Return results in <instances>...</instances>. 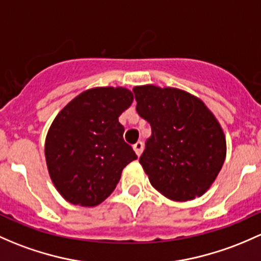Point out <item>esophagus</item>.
Listing matches in <instances>:
<instances>
[{
    "label": "esophagus",
    "instance_id": "34e87169",
    "mask_svg": "<svg viewBox=\"0 0 261 261\" xmlns=\"http://www.w3.org/2000/svg\"><path fill=\"white\" fill-rule=\"evenodd\" d=\"M133 147H134V151L136 152V155L140 156L142 153V150H144V144H142L141 141H138Z\"/></svg>",
    "mask_w": 261,
    "mask_h": 261
}]
</instances>
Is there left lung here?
<instances>
[{
	"label": "left lung",
	"instance_id": "left-lung-1",
	"mask_svg": "<svg viewBox=\"0 0 261 261\" xmlns=\"http://www.w3.org/2000/svg\"><path fill=\"white\" fill-rule=\"evenodd\" d=\"M136 111L151 126L140 164L159 193L175 201L201 196L226 156L220 123L201 100L182 90L134 87Z\"/></svg>",
	"mask_w": 261,
	"mask_h": 261
}]
</instances>
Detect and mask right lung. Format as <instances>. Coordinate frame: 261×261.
I'll list each match as a JSON object with an SVG mask.
<instances>
[{
    "label": "right lung",
    "mask_w": 261,
    "mask_h": 261,
    "mask_svg": "<svg viewBox=\"0 0 261 261\" xmlns=\"http://www.w3.org/2000/svg\"><path fill=\"white\" fill-rule=\"evenodd\" d=\"M123 87H96L76 96L55 117L45 144L57 191L73 205L96 206L115 190L122 169L136 160L123 141L119 116L133 103Z\"/></svg>",
    "instance_id": "add662e5"
}]
</instances>
